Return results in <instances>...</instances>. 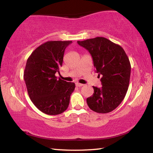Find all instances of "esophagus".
I'll use <instances>...</instances> for the list:
<instances>
[{"mask_svg": "<svg viewBox=\"0 0 153 153\" xmlns=\"http://www.w3.org/2000/svg\"><path fill=\"white\" fill-rule=\"evenodd\" d=\"M76 86H77V87H81V86H84V84H80V83H78V82H77L76 84Z\"/></svg>", "mask_w": 153, "mask_h": 153, "instance_id": "esophagus-1", "label": "esophagus"}]
</instances>
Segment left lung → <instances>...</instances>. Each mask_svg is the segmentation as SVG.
<instances>
[{"label": "left lung", "instance_id": "obj_1", "mask_svg": "<svg viewBox=\"0 0 153 153\" xmlns=\"http://www.w3.org/2000/svg\"><path fill=\"white\" fill-rule=\"evenodd\" d=\"M78 45L89 51L98 76H102V87L93 86L94 94L87 98L90 109L98 113H107L121 104L128 91L131 65L121 46L104 37H97Z\"/></svg>", "mask_w": 153, "mask_h": 153}]
</instances>
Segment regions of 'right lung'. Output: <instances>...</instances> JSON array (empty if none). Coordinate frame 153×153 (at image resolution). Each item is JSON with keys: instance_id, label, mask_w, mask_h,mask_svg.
I'll use <instances>...</instances> for the list:
<instances>
[{"instance_id": "add662e5", "label": "right lung", "mask_w": 153, "mask_h": 153, "mask_svg": "<svg viewBox=\"0 0 153 153\" xmlns=\"http://www.w3.org/2000/svg\"><path fill=\"white\" fill-rule=\"evenodd\" d=\"M71 41H47L28 57L24 78L30 98L42 113H63L68 107L76 85L55 76L62 66L65 50Z\"/></svg>"}]
</instances>
